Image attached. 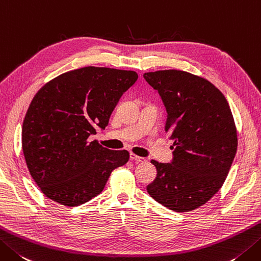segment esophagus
Segmentation results:
<instances>
[{
    "instance_id": "1",
    "label": "esophagus",
    "mask_w": 261,
    "mask_h": 261,
    "mask_svg": "<svg viewBox=\"0 0 261 261\" xmlns=\"http://www.w3.org/2000/svg\"><path fill=\"white\" fill-rule=\"evenodd\" d=\"M130 158H131V161H135V162H137V163H144V162L147 161L146 158L140 157V156H137V155H135V154H131V155H130Z\"/></svg>"
}]
</instances>
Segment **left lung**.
I'll list each match as a JSON object with an SVG mask.
<instances>
[{
  "instance_id": "8db88e82",
  "label": "left lung",
  "mask_w": 261,
  "mask_h": 261,
  "mask_svg": "<svg viewBox=\"0 0 261 261\" xmlns=\"http://www.w3.org/2000/svg\"><path fill=\"white\" fill-rule=\"evenodd\" d=\"M144 78L162 97L171 163L151 161L157 176L147 191L161 205L191 212L219 191L236 157L238 134L229 105L208 80L186 71L161 70Z\"/></svg>"
}]
</instances>
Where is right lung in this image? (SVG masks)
Wrapping results in <instances>:
<instances>
[{"instance_id": "obj_1", "label": "right lung", "mask_w": 261, "mask_h": 261, "mask_svg": "<svg viewBox=\"0 0 261 261\" xmlns=\"http://www.w3.org/2000/svg\"><path fill=\"white\" fill-rule=\"evenodd\" d=\"M137 79L135 71L85 66L56 76L35 95L22 124V150L30 175L50 200L83 205L129 161L126 150H110L88 138L105 129Z\"/></svg>"}]
</instances>
